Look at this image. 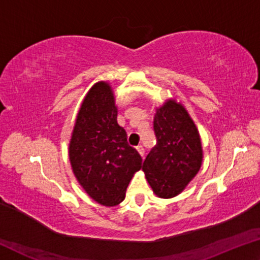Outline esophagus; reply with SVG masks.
<instances>
[{
    "label": "esophagus",
    "instance_id": "esophagus-1",
    "mask_svg": "<svg viewBox=\"0 0 260 260\" xmlns=\"http://www.w3.org/2000/svg\"><path fill=\"white\" fill-rule=\"evenodd\" d=\"M136 150H138V152L140 153L141 156L144 155V148H143L142 146H138V147H136Z\"/></svg>",
    "mask_w": 260,
    "mask_h": 260
}]
</instances>
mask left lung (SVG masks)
I'll use <instances>...</instances> for the list:
<instances>
[{
    "mask_svg": "<svg viewBox=\"0 0 260 260\" xmlns=\"http://www.w3.org/2000/svg\"><path fill=\"white\" fill-rule=\"evenodd\" d=\"M157 144L143 161V172L160 199L181 193L196 177L203 161L200 132L187 109L175 99L156 108L153 117Z\"/></svg>",
    "mask_w": 260,
    "mask_h": 260,
    "instance_id": "1",
    "label": "left lung"
}]
</instances>
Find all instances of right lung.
I'll return each instance as SVG.
<instances>
[{"instance_id": "1", "label": "right lung", "mask_w": 260, "mask_h": 260, "mask_svg": "<svg viewBox=\"0 0 260 260\" xmlns=\"http://www.w3.org/2000/svg\"><path fill=\"white\" fill-rule=\"evenodd\" d=\"M117 116L111 85L96 82L82 101L69 143L77 181L90 199L104 206H116L125 200L129 181L142 166Z\"/></svg>"}]
</instances>
